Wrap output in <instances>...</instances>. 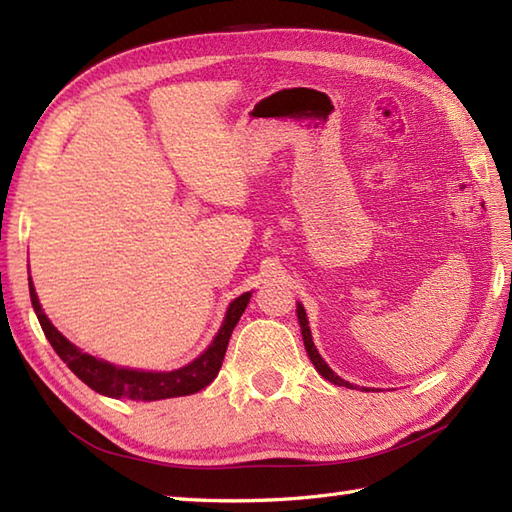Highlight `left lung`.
I'll return each instance as SVG.
<instances>
[{"label": "left lung", "instance_id": "left-lung-1", "mask_svg": "<svg viewBox=\"0 0 512 512\" xmlns=\"http://www.w3.org/2000/svg\"><path fill=\"white\" fill-rule=\"evenodd\" d=\"M297 317H299L301 334H303V345H306V352H308V356H310L312 365L317 367V372H319L325 380H330V383H334V385H339V387H354V385L347 383V380H343V378L336 376V374L332 372V369H330L328 365H325V361L321 358V354L317 352V347H314V343H312V334H310L308 317H306V310H303L301 303H297Z\"/></svg>", "mask_w": 512, "mask_h": 512}]
</instances>
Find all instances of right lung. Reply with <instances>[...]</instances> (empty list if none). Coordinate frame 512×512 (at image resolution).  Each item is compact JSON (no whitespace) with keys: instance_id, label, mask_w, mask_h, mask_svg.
Listing matches in <instances>:
<instances>
[{"instance_id":"obj_1","label":"right lung","mask_w":512,"mask_h":512,"mask_svg":"<svg viewBox=\"0 0 512 512\" xmlns=\"http://www.w3.org/2000/svg\"><path fill=\"white\" fill-rule=\"evenodd\" d=\"M250 295H253V292H244L242 297H237L231 306H228L226 319L222 323L220 332H217V336L213 339V343L209 345V350H204L193 363L176 369V372H136V369H125V367H116L105 361H99V358L81 352L79 347L65 339V336L50 323L46 314H43L37 292L32 288V281H30L32 308L37 312L43 334H46L52 350L59 354L61 361L68 365L85 385L92 387L94 391H99L103 396L147 400V402L189 396L211 383V380L217 376V372H220L228 341H231L235 325L248 306Z\"/></svg>"}]
</instances>
